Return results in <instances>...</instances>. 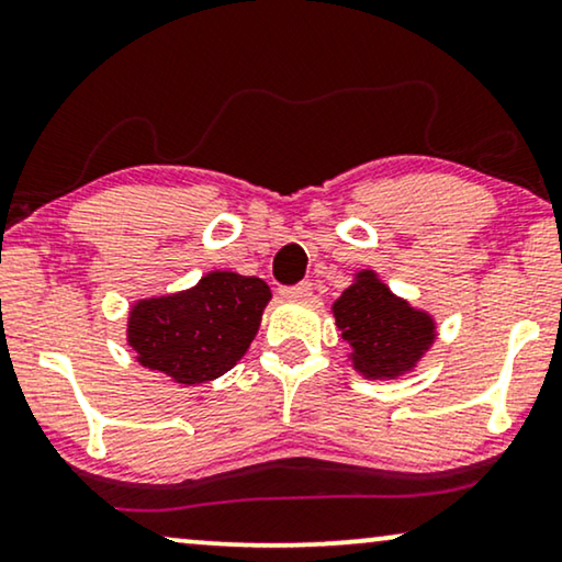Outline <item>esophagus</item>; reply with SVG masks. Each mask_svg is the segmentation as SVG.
<instances>
[{
    "label": "esophagus",
    "instance_id": "34e87169",
    "mask_svg": "<svg viewBox=\"0 0 562 562\" xmlns=\"http://www.w3.org/2000/svg\"><path fill=\"white\" fill-rule=\"evenodd\" d=\"M281 296L283 299H291V302H304V299L312 296V283L310 281H302V283H296V286L281 289Z\"/></svg>",
    "mask_w": 562,
    "mask_h": 562
}]
</instances>
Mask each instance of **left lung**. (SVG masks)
Instances as JSON below:
<instances>
[{
  "mask_svg": "<svg viewBox=\"0 0 562 562\" xmlns=\"http://www.w3.org/2000/svg\"><path fill=\"white\" fill-rule=\"evenodd\" d=\"M333 317L363 379H400L418 367L436 340V319L413 307L374 271L363 268L333 302Z\"/></svg>",
  "mask_w": 562,
  "mask_h": 562,
  "instance_id": "left-lung-1",
  "label": "left lung"
}]
</instances>
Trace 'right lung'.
Returning a JSON list of instances; mask_svg holds the SVG:
<instances>
[{
    "instance_id": "obj_1",
    "label": "right lung",
    "mask_w": 562,
    "mask_h": 562,
    "mask_svg": "<svg viewBox=\"0 0 562 562\" xmlns=\"http://www.w3.org/2000/svg\"><path fill=\"white\" fill-rule=\"evenodd\" d=\"M268 302L263 279L209 271L191 289L131 304L126 340L142 367L191 387L227 374L243 359Z\"/></svg>"
}]
</instances>
